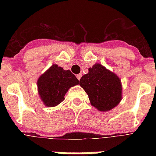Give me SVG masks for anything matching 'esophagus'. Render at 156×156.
I'll list each match as a JSON object with an SVG mask.
<instances>
[{
  "mask_svg": "<svg viewBox=\"0 0 156 156\" xmlns=\"http://www.w3.org/2000/svg\"><path fill=\"white\" fill-rule=\"evenodd\" d=\"M82 77V73H79V74L77 75V78H78V80H80V78H81Z\"/></svg>",
  "mask_w": 156,
  "mask_h": 156,
  "instance_id": "34e87169",
  "label": "esophagus"
}]
</instances>
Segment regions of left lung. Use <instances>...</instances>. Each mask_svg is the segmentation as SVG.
<instances>
[{
  "mask_svg": "<svg viewBox=\"0 0 156 156\" xmlns=\"http://www.w3.org/2000/svg\"><path fill=\"white\" fill-rule=\"evenodd\" d=\"M79 85L87 93L91 105L100 111L115 108L122 98L119 78L98 63L88 69V73L82 77Z\"/></svg>",
  "mask_w": 156,
  "mask_h": 156,
  "instance_id": "8db88e82",
  "label": "left lung"
}]
</instances>
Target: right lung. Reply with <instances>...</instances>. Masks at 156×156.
<instances>
[{
    "label": "right lung",
    "mask_w": 156,
    "mask_h": 156,
    "mask_svg": "<svg viewBox=\"0 0 156 156\" xmlns=\"http://www.w3.org/2000/svg\"><path fill=\"white\" fill-rule=\"evenodd\" d=\"M79 83L78 78L69 70L53 64L37 80L38 93L48 107H54L64 100L68 89Z\"/></svg>",
    "instance_id": "right-lung-1"
}]
</instances>
